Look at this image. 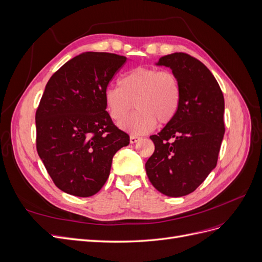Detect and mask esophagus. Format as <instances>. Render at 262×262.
<instances>
[{
	"label": "esophagus",
	"mask_w": 262,
	"mask_h": 262,
	"mask_svg": "<svg viewBox=\"0 0 262 262\" xmlns=\"http://www.w3.org/2000/svg\"><path fill=\"white\" fill-rule=\"evenodd\" d=\"M140 140V138L139 137H137V136H131L130 137V142L132 144H134V143H137V142Z\"/></svg>",
	"instance_id": "obj_1"
}]
</instances>
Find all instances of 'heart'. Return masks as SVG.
I'll use <instances>...</instances> for the list:
<instances>
[{"mask_svg":"<svg viewBox=\"0 0 262 262\" xmlns=\"http://www.w3.org/2000/svg\"><path fill=\"white\" fill-rule=\"evenodd\" d=\"M104 99L113 120L121 122L136 105L138 110L121 123L132 134L150 132L158 122L165 125L175 119L181 100L180 84L171 71L156 68H136L109 86Z\"/></svg>","mask_w":262,"mask_h":262,"instance_id":"b5f03b06","label":"heart"}]
</instances>
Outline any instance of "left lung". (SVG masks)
Returning a JSON list of instances; mask_svg holds the SVG:
<instances>
[{"label":"left lung","mask_w":262,"mask_h":262,"mask_svg":"<svg viewBox=\"0 0 262 262\" xmlns=\"http://www.w3.org/2000/svg\"><path fill=\"white\" fill-rule=\"evenodd\" d=\"M157 64L176 74L181 100L175 119L149 137L155 149L145 169L158 191L182 196L193 192L215 168L225 132L224 96L210 70L191 55L167 54Z\"/></svg>","instance_id":"8db88e82"}]
</instances>
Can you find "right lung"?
<instances>
[{"instance_id":"add662e5","label":"right lung","mask_w":262,"mask_h":262,"mask_svg":"<svg viewBox=\"0 0 262 262\" xmlns=\"http://www.w3.org/2000/svg\"><path fill=\"white\" fill-rule=\"evenodd\" d=\"M126 58L85 52L64 63L46 85L36 112V147L54 185L76 196L97 193L113 157L130 142L113 122L104 92Z\"/></svg>"}]
</instances>
